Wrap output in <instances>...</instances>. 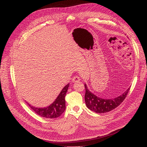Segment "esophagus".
<instances>
[{"label":"esophagus","instance_id":"34e87169","mask_svg":"<svg viewBox=\"0 0 147 147\" xmlns=\"http://www.w3.org/2000/svg\"><path fill=\"white\" fill-rule=\"evenodd\" d=\"M80 80V78L78 76H75L72 78V82L75 83V82H78Z\"/></svg>","mask_w":147,"mask_h":147}]
</instances>
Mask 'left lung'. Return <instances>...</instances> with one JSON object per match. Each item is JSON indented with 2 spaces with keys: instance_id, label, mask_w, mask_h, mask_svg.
Wrapping results in <instances>:
<instances>
[{
  "instance_id": "obj_1",
  "label": "left lung",
  "mask_w": 147,
  "mask_h": 147,
  "mask_svg": "<svg viewBox=\"0 0 147 147\" xmlns=\"http://www.w3.org/2000/svg\"><path fill=\"white\" fill-rule=\"evenodd\" d=\"M86 92L84 95V100L87 107L97 113H104L117 108L122 103L126 98L127 93L129 91V88L123 94L113 99H106L97 97L92 93L88 89L86 84H84Z\"/></svg>"
}]
</instances>
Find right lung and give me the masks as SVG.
Listing matches in <instances>:
<instances>
[{
  "label": "right lung",
  "mask_w": 147,
  "mask_h": 147,
  "mask_svg": "<svg viewBox=\"0 0 147 147\" xmlns=\"http://www.w3.org/2000/svg\"><path fill=\"white\" fill-rule=\"evenodd\" d=\"M69 83L65 85L62 90L58 96L53 103L47 107H35L28 104L30 108L39 116L47 118H55L60 117L64 113L65 109V96L68 90Z\"/></svg>",
  "instance_id": "1"
}]
</instances>
